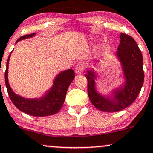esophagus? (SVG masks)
Masks as SVG:
<instances>
[{"mask_svg": "<svg viewBox=\"0 0 153 153\" xmlns=\"http://www.w3.org/2000/svg\"><path fill=\"white\" fill-rule=\"evenodd\" d=\"M85 65L83 64L82 63H79L75 65V71L77 73H81L85 70Z\"/></svg>", "mask_w": 153, "mask_h": 153, "instance_id": "esophagus-1", "label": "esophagus"}]
</instances>
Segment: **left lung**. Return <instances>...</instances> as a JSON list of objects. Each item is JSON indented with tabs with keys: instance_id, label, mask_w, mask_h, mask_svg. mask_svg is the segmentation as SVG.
<instances>
[{
	"instance_id": "left-lung-1",
	"label": "left lung",
	"mask_w": 153,
	"mask_h": 153,
	"mask_svg": "<svg viewBox=\"0 0 153 153\" xmlns=\"http://www.w3.org/2000/svg\"><path fill=\"white\" fill-rule=\"evenodd\" d=\"M117 56L122 65L126 82L123 86L113 91L114 97H104L96 91V75L88 71V93L91 102L97 109L106 112H117L124 109L136 100L144 82L143 56L134 39L121 33Z\"/></svg>"
}]
</instances>
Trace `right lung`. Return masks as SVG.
<instances>
[{
	"instance_id": "add662e5",
	"label": "right lung",
	"mask_w": 153,
	"mask_h": 153,
	"mask_svg": "<svg viewBox=\"0 0 153 153\" xmlns=\"http://www.w3.org/2000/svg\"><path fill=\"white\" fill-rule=\"evenodd\" d=\"M34 34H35L33 33L22 36L17 40L16 43L22 39L32 37ZM10 54L11 53H10L7 61L5 72V82L10 99L15 107L25 114L39 117L53 115L59 112L65 101L68 88L75 78L73 70L68 69L59 73L53 81V86L46 92L44 96L36 99H25L15 94L8 83L7 73Z\"/></svg>"
}]
</instances>
